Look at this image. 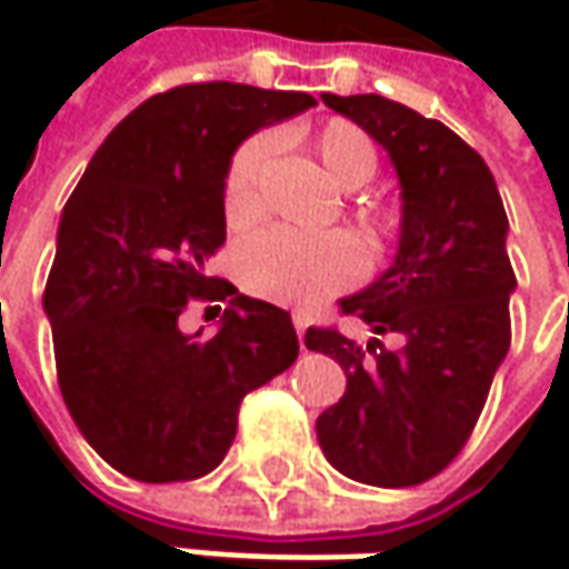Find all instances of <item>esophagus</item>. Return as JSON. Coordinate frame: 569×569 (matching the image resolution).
<instances>
[{
  "instance_id": "obj_1",
  "label": "esophagus",
  "mask_w": 569,
  "mask_h": 569,
  "mask_svg": "<svg viewBox=\"0 0 569 569\" xmlns=\"http://www.w3.org/2000/svg\"><path fill=\"white\" fill-rule=\"evenodd\" d=\"M291 319H295L297 339H300V345H303V329H307V317H303V313H300V310H295V313H291Z\"/></svg>"
}]
</instances>
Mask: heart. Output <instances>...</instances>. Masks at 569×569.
I'll return each instance as SVG.
<instances>
[{
	"instance_id": "heart-1",
	"label": "heart",
	"mask_w": 569,
	"mask_h": 569,
	"mask_svg": "<svg viewBox=\"0 0 569 569\" xmlns=\"http://www.w3.org/2000/svg\"><path fill=\"white\" fill-rule=\"evenodd\" d=\"M313 154L326 177L345 192H358L377 177V148L361 126L329 120L313 136ZM269 158V144L250 139L224 180V214L230 224H243L256 208L259 173ZM361 274V250L345 233H295L266 228L250 233L237 247V278L256 297L278 303H307L313 297L339 291Z\"/></svg>"
}]
</instances>
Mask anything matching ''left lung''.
Returning <instances> with one entry per match:
<instances>
[{
    "instance_id": "left-lung-1",
    "label": "left lung",
    "mask_w": 569,
    "mask_h": 569,
    "mask_svg": "<svg viewBox=\"0 0 569 569\" xmlns=\"http://www.w3.org/2000/svg\"><path fill=\"white\" fill-rule=\"evenodd\" d=\"M358 122L396 167L402 189L399 250L386 272L345 297L373 339L361 348L336 329H307L348 377L317 418L322 456L373 488H411L466 447L497 367L510 348L507 211L485 158L440 120L380 94H322ZM377 335H399L396 352Z\"/></svg>"
}]
</instances>
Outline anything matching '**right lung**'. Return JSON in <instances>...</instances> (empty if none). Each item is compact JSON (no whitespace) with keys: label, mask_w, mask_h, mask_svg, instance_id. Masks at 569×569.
Instances as JSON below:
<instances>
[{"label":"right lung","mask_w":569,"mask_h":569,"mask_svg":"<svg viewBox=\"0 0 569 569\" xmlns=\"http://www.w3.org/2000/svg\"><path fill=\"white\" fill-rule=\"evenodd\" d=\"M310 107L313 94L233 81L154 94L103 139L62 208L43 295L59 389L94 452L136 481L208 475L243 396L297 361L291 313L206 266L228 237L233 151ZM189 296L229 300L211 337L179 329Z\"/></svg>","instance_id":"obj_1"}]
</instances>
